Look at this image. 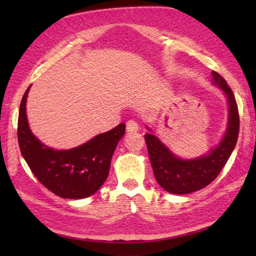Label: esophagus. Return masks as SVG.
I'll use <instances>...</instances> for the list:
<instances>
[{
    "instance_id": "obj_1",
    "label": "esophagus",
    "mask_w": 256,
    "mask_h": 256,
    "mask_svg": "<svg viewBox=\"0 0 256 256\" xmlns=\"http://www.w3.org/2000/svg\"><path fill=\"white\" fill-rule=\"evenodd\" d=\"M127 132H137L138 130V124L136 122L135 120H128L127 124Z\"/></svg>"
}]
</instances>
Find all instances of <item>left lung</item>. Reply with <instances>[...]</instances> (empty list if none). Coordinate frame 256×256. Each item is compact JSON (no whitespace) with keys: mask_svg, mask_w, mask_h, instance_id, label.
<instances>
[{"mask_svg":"<svg viewBox=\"0 0 256 256\" xmlns=\"http://www.w3.org/2000/svg\"><path fill=\"white\" fill-rule=\"evenodd\" d=\"M212 84L222 92L228 102L227 128L214 148L198 158H182L148 127L150 132L145 135V140L154 177L158 185L171 194L185 195L206 187L220 174L236 146L240 132L236 100L232 90L219 74L212 71Z\"/></svg>","mask_w":256,"mask_h":256,"instance_id":"8db88e82","label":"left lung"}]
</instances>
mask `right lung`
Listing matches in <instances>:
<instances>
[{"instance_id": "obj_1", "label": "right lung", "mask_w": 256, "mask_h": 256, "mask_svg": "<svg viewBox=\"0 0 256 256\" xmlns=\"http://www.w3.org/2000/svg\"><path fill=\"white\" fill-rule=\"evenodd\" d=\"M20 103L18 118L19 148L35 177L54 194L64 198H85L106 182L111 158L126 124H120L74 148L54 150L34 135L29 127L26 103L28 92Z\"/></svg>"}]
</instances>
